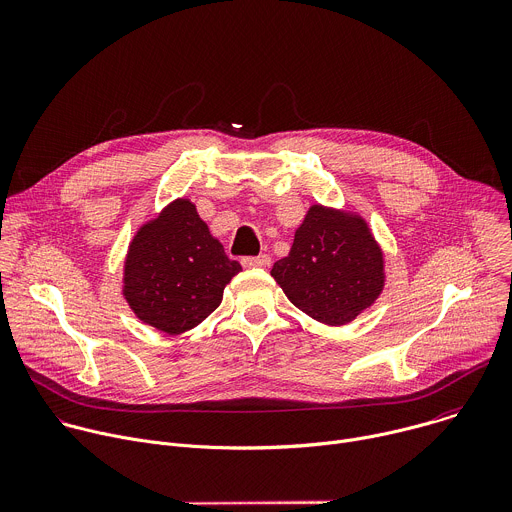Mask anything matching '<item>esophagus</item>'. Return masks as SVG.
Returning <instances> with one entry per match:
<instances>
[{"label": "esophagus", "mask_w": 512, "mask_h": 512, "mask_svg": "<svg viewBox=\"0 0 512 512\" xmlns=\"http://www.w3.org/2000/svg\"><path fill=\"white\" fill-rule=\"evenodd\" d=\"M271 263V257L267 253H261V255H255V257H243L241 259V265L243 267H267Z\"/></svg>", "instance_id": "34e87169"}]
</instances>
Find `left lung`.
Masks as SVG:
<instances>
[{"label":"left lung","instance_id":"obj_1","mask_svg":"<svg viewBox=\"0 0 512 512\" xmlns=\"http://www.w3.org/2000/svg\"><path fill=\"white\" fill-rule=\"evenodd\" d=\"M271 275L296 308L340 326L379 298L383 255L360 218L312 206Z\"/></svg>","mask_w":512,"mask_h":512}]
</instances>
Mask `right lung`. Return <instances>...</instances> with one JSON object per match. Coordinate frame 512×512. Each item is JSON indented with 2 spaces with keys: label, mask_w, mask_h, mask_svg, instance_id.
Instances as JSON below:
<instances>
[{
  "label": "right lung",
  "mask_w": 512,
  "mask_h": 512,
  "mask_svg": "<svg viewBox=\"0 0 512 512\" xmlns=\"http://www.w3.org/2000/svg\"><path fill=\"white\" fill-rule=\"evenodd\" d=\"M239 271L194 204L176 200L135 235L125 261V300L145 324L180 334L221 306L225 285Z\"/></svg>",
  "instance_id": "obj_1"
}]
</instances>
